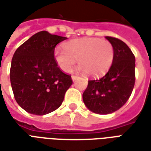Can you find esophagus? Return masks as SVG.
<instances>
[{"label": "esophagus", "mask_w": 151, "mask_h": 151, "mask_svg": "<svg viewBox=\"0 0 151 151\" xmlns=\"http://www.w3.org/2000/svg\"><path fill=\"white\" fill-rule=\"evenodd\" d=\"M78 76H76V75H72V79H73V81H75L76 79H78Z\"/></svg>", "instance_id": "34e87169"}]
</instances>
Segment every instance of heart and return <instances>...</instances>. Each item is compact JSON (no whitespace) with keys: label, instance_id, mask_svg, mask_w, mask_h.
<instances>
[{"label":"heart","instance_id":"1","mask_svg":"<svg viewBox=\"0 0 151 151\" xmlns=\"http://www.w3.org/2000/svg\"><path fill=\"white\" fill-rule=\"evenodd\" d=\"M64 49L56 47L54 58L64 72L70 73L76 60L85 74L99 77L110 69L114 59L112 43L99 38L86 37L70 40L64 44Z\"/></svg>","mask_w":151,"mask_h":151}]
</instances>
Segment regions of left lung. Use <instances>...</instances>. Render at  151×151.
I'll use <instances>...</instances> for the list:
<instances>
[{
	"mask_svg": "<svg viewBox=\"0 0 151 151\" xmlns=\"http://www.w3.org/2000/svg\"><path fill=\"white\" fill-rule=\"evenodd\" d=\"M106 39L113 45V62L104 77L89 80L82 95L86 106L97 114L112 113L123 107L135 84V56L131 49L117 38Z\"/></svg>",
	"mask_w": 151,
	"mask_h": 151,
	"instance_id": "obj_1",
	"label": "left lung"
}]
</instances>
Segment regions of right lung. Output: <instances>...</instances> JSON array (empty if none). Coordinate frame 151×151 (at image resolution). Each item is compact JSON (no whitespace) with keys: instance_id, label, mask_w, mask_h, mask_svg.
<instances>
[{"instance_id":"1","label":"right lung","mask_w":151,"mask_h":151,"mask_svg":"<svg viewBox=\"0 0 151 151\" xmlns=\"http://www.w3.org/2000/svg\"><path fill=\"white\" fill-rule=\"evenodd\" d=\"M66 39L40 31L15 51L9 73L12 90L18 105L29 113L43 116L56 110L72 85L71 76L54 58L56 46Z\"/></svg>"}]
</instances>
